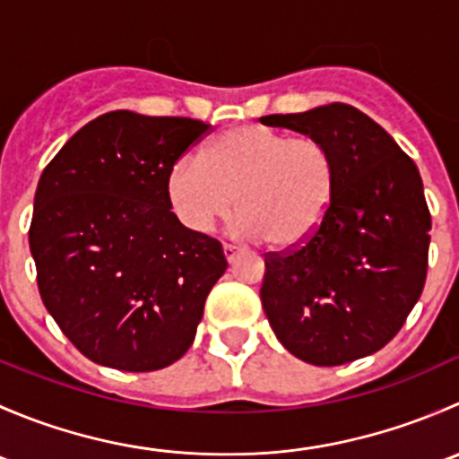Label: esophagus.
<instances>
[{
  "mask_svg": "<svg viewBox=\"0 0 459 459\" xmlns=\"http://www.w3.org/2000/svg\"><path fill=\"white\" fill-rule=\"evenodd\" d=\"M239 253H242V248H239V247H233V244H224V255H226V259H229V262H233V259L238 257Z\"/></svg>",
  "mask_w": 459,
  "mask_h": 459,
  "instance_id": "obj_1",
  "label": "esophagus"
}]
</instances>
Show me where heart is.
I'll list each match as a JSON object with an SVG mask.
<instances>
[{
  "mask_svg": "<svg viewBox=\"0 0 459 459\" xmlns=\"http://www.w3.org/2000/svg\"><path fill=\"white\" fill-rule=\"evenodd\" d=\"M337 160L326 142L290 137L266 126L221 133L197 155L173 164L166 193L186 229L206 233L235 206L233 233L262 238L275 248H293L322 226L337 188Z\"/></svg>",
  "mask_w": 459,
  "mask_h": 459,
  "instance_id": "1",
  "label": "heart"
}]
</instances>
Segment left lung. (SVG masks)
I'll return each mask as SVG.
<instances>
[{
  "label": "left lung",
  "mask_w": 459,
  "mask_h": 459,
  "mask_svg": "<svg viewBox=\"0 0 459 459\" xmlns=\"http://www.w3.org/2000/svg\"><path fill=\"white\" fill-rule=\"evenodd\" d=\"M259 122L319 137L340 169L317 233L264 255V313L304 362L367 358L400 333L427 281L430 212L418 166L377 122L340 101Z\"/></svg>",
  "instance_id": "8db88e82"
}]
</instances>
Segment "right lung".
Instances as JSON below:
<instances>
[{
	"label": "right lung",
	"mask_w": 459,
	"mask_h": 459,
	"mask_svg": "<svg viewBox=\"0 0 459 459\" xmlns=\"http://www.w3.org/2000/svg\"><path fill=\"white\" fill-rule=\"evenodd\" d=\"M208 131L200 119L113 110L41 173L29 230L41 302L95 364L157 371L195 340L229 262L215 238L170 211L166 182Z\"/></svg>",
	"instance_id": "add662e5"
}]
</instances>
